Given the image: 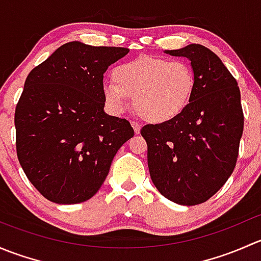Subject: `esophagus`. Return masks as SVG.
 Returning a JSON list of instances; mask_svg holds the SVG:
<instances>
[{"label": "esophagus", "instance_id": "esophagus-1", "mask_svg": "<svg viewBox=\"0 0 261 261\" xmlns=\"http://www.w3.org/2000/svg\"><path fill=\"white\" fill-rule=\"evenodd\" d=\"M131 126L134 127V131H135V134H140V130H141L140 123L136 122V121H131Z\"/></svg>", "mask_w": 261, "mask_h": 261}]
</instances>
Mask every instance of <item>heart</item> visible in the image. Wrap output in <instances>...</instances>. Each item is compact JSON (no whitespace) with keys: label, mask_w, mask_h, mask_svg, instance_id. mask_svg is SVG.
Instances as JSON below:
<instances>
[{"label":"heart","mask_w":261,"mask_h":261,"mask_svg":"<svg viewBox=\"0 0 261 261\" xmlns=\"http://www.w3.org/2000/svg\"><path fill=\"white\" fill-rule=\"evenodd\" d=\"M102 93L114 112H123L131 97L144 118L155 123L175 120L191 103L197 86L193 68L184 60L143 55L121 63Z\"/></svg>","instance_id":"obj_1"}]
</instances>
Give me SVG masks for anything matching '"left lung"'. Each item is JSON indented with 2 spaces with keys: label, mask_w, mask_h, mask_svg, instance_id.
<instances>
[{
  "label": "left lung",
  "mask_w": 261,
  "mask_h": 261,
  "mask_svg": "<svg viewBox=\"0 0 261 261\" xmlns=\"http://www.w3.org/2000/svg\"><path fill=\"white\" fill-rule=\"evenodd\" d=\"M167 53L191 60L196 92L179 117L145 125L140 133L158 191L175 203L196 206L217 193L236 167L244 131L240 88L220 58L203 45Z\"/></svg>",
  "instance_id": "1"
}]
</instances>
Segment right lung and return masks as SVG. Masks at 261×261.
<instances>
[{
  "label": "right lung",
  "mask_w": 261,
  "mask_h": 261,
  "mask_svg": "<svg viewBox=\"0 0 261 261\" xmlns=\"http://www.w3.org/2000/svg\"><path fill=\"white\" fill-rule=\"evenodd\" d=\"M128 53L80 41L58 48L29 73L15 110L16 152L28 179L49 201L92 198L134 128L105 114L103 73Z\"/></svg>",
  "instance_id": "right-lung-1"
}]
</instances>
